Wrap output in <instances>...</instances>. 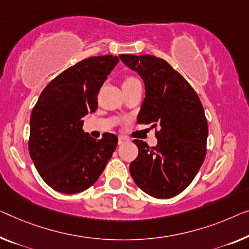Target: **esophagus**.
<instances>
[{"label":"esophagus","mask_w":249,"mask_h":249,"mask_svg":"<svg viewBox=\"0 0 249 249\" xmlns=\"http://www.w3.org/2000/svg\"><path fill=\"white\" fill-rule=\"evenodd\" d=\"M127 142H128V139H126L125 136H118V144H120V145Z\"/></svg>","instance_id":"34e87169"}]
</instances>
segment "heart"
I'll return each mask as SVG.
<instances>
[{
  "label": "heart",
  "instance_id": "b5f03b06",
  "mask_svg": "<svg viewBox=\"0 0 249 249\" xmlns=\"http://www.w3.org/2000/svg\"><path fill=\"white\" fill-rule=\"evenodd\" d=\"M137 81L139 80H137L134 77H127V78H125V80L123 81V86H127V85L135 84V83H137Z\"/></svg>",
  "mask_w": 249,
  "mask_h": 249
}]
</instances>
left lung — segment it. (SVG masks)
<instances>
[{"mask_svg":"<svg viewBox=\"0 0 249 249\" xmlns=\"http://www.w3.org/2000/svg\"><path fill=\"white\" fill-rule=\"evenodd\" d=\"M121 60L142 77L145 98L139 124L155 128L158 145L134 140L139 155L129 173L141 190L169 199L192 182L207 152L208 123L202 104L184 78L165 60L150 54H120Z\"/></svg>","mask_w":249,"mask_h":249,"instance_id":"obj_1","label":"left lung"}]
</instances>
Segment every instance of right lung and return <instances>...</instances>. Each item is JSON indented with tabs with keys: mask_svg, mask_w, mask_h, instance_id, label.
I'll list each match as a JSON object with an SVG mask.
<instances>
[{
	"mask_svg": "<svg viewBox=\"0 0 249 249\" xmlns=\"http://www.w3.org/2000/svg\"><path fill=\"white\" fill-rule=\"evenodd\" d=\"M120 59L99 55L81 60L51 80L33 107L29 152L44 182L73 195L91 187L112 158L118 139L106 133L95 140L83 129L96 112L97 95Z\"/></svg>",
	"mask_w": 249,
	"mask_h": 249,
	"instance_id": "right-lung-1",
	"label": "right lung"
}]
</instances>
